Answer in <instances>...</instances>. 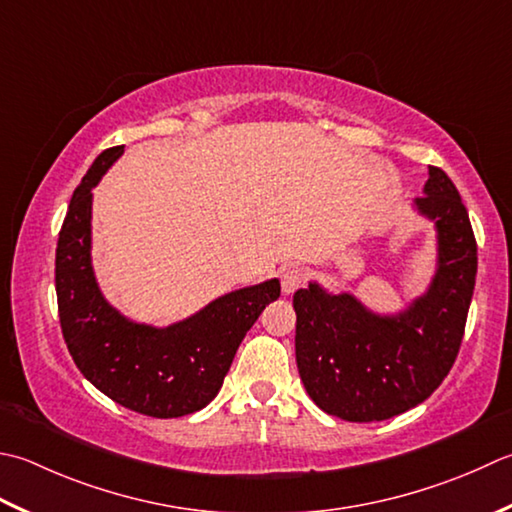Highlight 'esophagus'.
Segmentation results:
<instances>
[{"mask_svg": "<svg viewBox=\"0 0 512 512\" xmlns=\"http://www.w3.org/2000/svg\"><path fill=\"white\" fill-rule=\"evenodd\" d=\"M306 277H308V273H306L304 268H288V270H284V275H282V290H284L286 295L295 293V290L306 282Z\"/></svg>", "mask_w": 512, "mask_h": 512, "instance_id": "34e87169", "label": "esophagus"}]
</instances>
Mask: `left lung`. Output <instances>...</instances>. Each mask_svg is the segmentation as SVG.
Returning <instances> with one entry per match:
<instances>
[{"instance_id": "obj_1", "label": "left lung", "mask_w": 512, "mask_h": 512, "mask_svg": "<svg viewBox=\"0 0 512 512\" xmlns=\"http://www.w3.org/2000/svg\"><path fill=\"white\" fill-rule=\"evenodd\" d=\"M419 215L437 228V270L404 313L377 315L355 295L310 282L293 297L295 355L310 399L346 422H382L435 393L453 368L475 290L477 242L455 184L428 168Z\"/></svg>"}]
</instances>
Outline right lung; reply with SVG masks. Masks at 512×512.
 <instances>
[{
	"label": "right lung",
	"mask_w": 512,
	"mask_h": 512,
	"mask_svg": "<svg viewBox=\"0 0 512 512\" xmlns=\"http://www.w3.org/2000/svg\"><path fill=\"white\" fill-rule=\"evenodd\" d=\"M122 153L106 148L68 204L55 253L59 324L73 362L106 397L148 417H182L213 402L242 339L282 288L268 279L233 290L166 328L110 306L90 259V219L93 188Z\"/></svg>",
	"instance_id": "1"
}]
</instances>
